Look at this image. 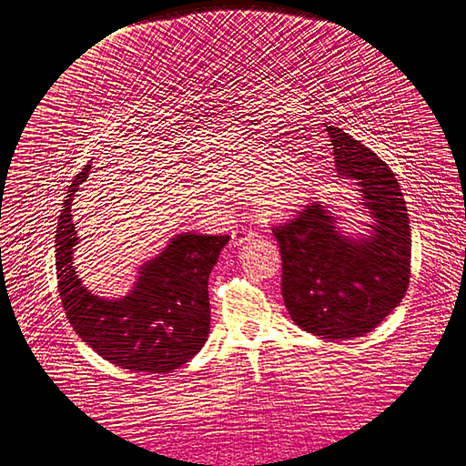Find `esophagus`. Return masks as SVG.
<instances>
[{"instance_id":"obj_1","label":"esophagus","mask_w":466,"mask_h":466,"mask_svg":"<svg viewBox=\"0 0 466 466\" xmlns=\"http://www.w3.org/2000/svg\"><path fill=\"white\" fill-rule=\"evenodd\" d=\"M251 238H255V232H253L251 228H248V227H238V228H234V232H232V244H234V246H239V244H244L246 239H251Z\"/></svg>"}]
</instances>
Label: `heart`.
I'll return each instance as SVG.
<instances>
[{
	"label": "heart",
	"mask_w": 466,
	"mask_h": 466,
	"mask_svg": "<svg viewBox=\"0 0 466 466\" xmlns=\"http://www.w3.org/2000/svg\"><path fill=\"white\" fill-rule=\"evenodd\" d=\"M227 174L238 189L251 193L253 211L263 220H279L292 215L308 198L311 168L306 162L263 148L242 155L228 164Z\"/></svg>",
	"instance_id": "heart-1"
}]
</instances>
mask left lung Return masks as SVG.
Returning <instances> with one entry per match:
<instances>
[{
  "label": "left lung",
  "mask_w": 466,
  "mask_h": 466,
  "mask_svg": "<svg viewBox=\"0 0 466 466\" xmlns=\"http://www.w3.org/2000/svg\"><path fill=\"white\" fill-rule=\"evenodd\" d=\"M340 176L354 177L373 217L370 236L349 238L323 205H304L273 227L282 259V299L292 321L321 339L370 333L407 294L410 224L393 170L339 127L327 126Z\"/></svg>",
  "instance_id": "1"
}]
</instances>
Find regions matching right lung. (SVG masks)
Returning <instances> with one entry per match:
<instances>
[{
	"label": "right lung",
	"mask_w": 466,
	"mask_h": 466,
	"mask_svg": "<svg viewBox=\"0 0 466 466\" xmlns=\"http://www.w3.org/2000/svg\"><path fill=\"white\" fill-rule=\"evenodd\" d=\"M91 164L69 186L56 230V275L67 319L83 342L129 371L168 373L198 354L211 329L208 275L230 239L177 234L158 258L141 267L135 289L119 299L88 292L73 267L77 230L71 201Z\"/></svg>",
	"instance_id": "right-lung-1"
}]
</instances>
